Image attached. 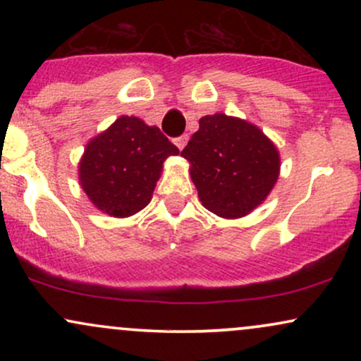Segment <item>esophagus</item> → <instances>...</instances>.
<instances>
[{
	"instance_id": "34e87169",
	"label": "esophagus",
	"mask_w": 361,
	"mask_h": 361,
	"mask_svg": "<svg viewBox=\"0 0 361 361\" xmlns=\"http://www.w3.org/2000/svg\"><path fill=\"white\" fill-rule=\"evenodd\" d=\"M186 142H188V135H186V134L180 135V137H176V139H175V144H176V147L180 149V151H181V149H183V147L186 146Z\"/></svg>"
}]
</instances>
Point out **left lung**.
Masks as SVG:
<instances>
[{
	"label": "left lung",
	"mask_w": 361,
	"mask_h": 361,
	"mask_svg": "<svg viewBox=\"0 0 361 361\" xmlns=\"http://www.w3.org/2000/svg\"><path fill=\"white\" fill-rule=\"evenodd\" d=\"M181 156L207 210L239 219L255 210L280 175L279 149L258 127L226 114L205 115Z\"/></svg>",
	"instance_id": "obj_1"
}]
</instances>
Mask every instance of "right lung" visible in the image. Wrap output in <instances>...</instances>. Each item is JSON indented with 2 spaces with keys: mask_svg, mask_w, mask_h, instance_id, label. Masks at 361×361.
Wrapping results in <instances>:
<instances>
[{
  "mask_svg": "<svg viewBox=\"0 0 361 361\" xmlns=\"http://www.w3.org/2000/svg\"><path fill=\"white\" fill-rule=\"evenodd\" d=\"M178 152L159 128L122 115L86 146L80 161L81 188L102 212L128 217L151 202L163 163Z\"/></svg>",
  "mask_w": 361,
  "mask_h": 361,
  "instance_id": "1",
  "label": "right lung"
}]
</instances>
